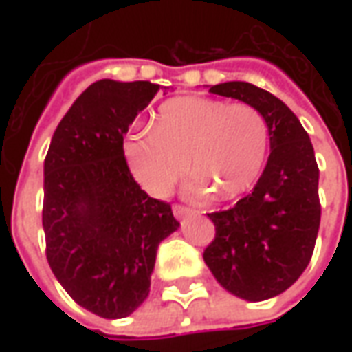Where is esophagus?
<instances>
[{
  "mask_svg": "<svg viewBox=\"0 0 352 352\" xmlns=\"http://www.w3.org/2000/svg\"><path fill=\"white\" fill-rule=\"evenodd\" d=\"M190 213H192V209H188V207L179 206V204L173 206V214H175V219H184V217H188Z\"/></svg>",
  "mask_w": 352,
  "mask_h": 352,
  "instance_id": "obj_1",
  "label": "esophagus"
}]
</instances>
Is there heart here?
Masks as SVG:
<instances>
[{"mask_svg":"<svg viewBox=\"0 0 352 352\" xmlns=\"http://www.w3.org/2000/svg\"><path fill=\"white\" fill-rule=\"evenodd\" d=\"M267 151V124L247 103L184 96L166 101L154 118L153 133L133 135L124 153L131 173L153 196H166L179 177H192L190 196L211 188L221 198H236L258 179Z\"/></svg>","mask_w":352,"mask_h":352,"instance_id":"1","label":"heart"}]
</instances>
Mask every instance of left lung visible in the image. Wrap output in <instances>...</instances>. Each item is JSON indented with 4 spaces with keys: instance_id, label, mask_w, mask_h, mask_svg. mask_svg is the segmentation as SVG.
I'll return each mask as SVG.
<instances>
[{
    "instance_id": "1",
    "label": "left lung",
    "mask_w": 352,
    "mask_h": 352,
    "mask_svg": "<svg viewBox=\"0 0 352 352\" xmlns=\"http://www.w3.org/2000/svg\"><path fill=\"white\" fill-rule=\"evenodd\" d=\"M209 92L234 98L264 116L270 158L251 194L209 213L214 239L204 260L232 294L262 302L294 285L309 264L320 226L318 166L307 131L273 94L232 80Z\"/></svg>"
}]
</instances>
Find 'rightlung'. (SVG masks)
I'll list each match as a JSON object with an SVG mask.
<instances>
[{
    "mask_svg": "<svg viewBox=\"0 0 352 352\" xmlns=\"http://www.w3.org/2000/svg\"><path fill=\"white\" fill-rule=\"evenodd\" d=\"M158 85L101 79L58 124L45 158L47 260L65 292L103 318L145 302L158 245L179 228L171 206L131 177L124 135Z\"/></svg>",
    "mask_w": 352,
    "mask_h": 352,
    "instance_id": "1",
    "label": "right lung"
}]
</instances>
